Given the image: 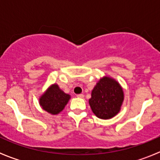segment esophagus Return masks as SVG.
<instances>
[{
  "label": "esophagus",
  "mask_w": 160,
  "mask_h": 160,
  "mask_svg": "<svg viewBox=\"0 0 160 160\" xmlns=\"http://www.w3.org/2000/svg\"><path fill=\"white\" fill-rule=\"evenodd\" d=\"M77 98H84V95L82 94V93H80V94H77Z\"/></svg>",
  "instance_id": "34e87169"
}]
</instances>
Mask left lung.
Segmentation results:
<instances>
[{"instance_id": "obj_1", "label": "left lung", "mask_w": 160, "mask_h": 160, "mask_svg": "<svg viewBox=\"0 0 160 160\" xmlns=\"http://www.w3.org/2000/svg\"><path fill=\"white\" fill-rule=\"evenodd\" d=\"M124 97L123 88L120 83L115 79L104 76L92 90L89 104L97 117L107 120L118 114Z\"/></svg>"}]
</instances>
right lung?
Listing matches in <instances>:
<instances>
[{"label": "right lung", "instance_id": "1", "mask_svg": "<svg viewBox=\"0 0 160 160\" xmlns=\"http://www.w3.org/2000/svg\"><path fill=\"white\" fill-rule=\"evenodd\" d=\"M71 96L53 83L40 96L39 104L42 108L52 115L59 114L69 102Z\"/></svg>", "mask_w": 160, "mask_h": 160}]
</instances>
